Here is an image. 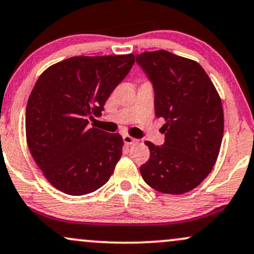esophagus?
<instances>
[{
	"mask_svg": "<svg viewBox=\"0 0 254 254\" xmlns=\"http://www.w3.org/2000/svg\"><path fill=\"white\" fill-rule=\"evenodd\" d=\"M138 141H139L138 139L133 138V136L128 135V134H125V135H124V142L126 145H134V144H136Z\"/></svg>",
	"mask_w": 254,
	"mask_h": 254,
	"instance_id": "esophagus-1",
	"label": "esophagus"
}]
</instances>
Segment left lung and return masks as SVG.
<instances>
[{"label":"left lung","instance_id":"obj_1","mask_svg":"<svg viewBox=\"0 0 254 254\" xmlns=\"http://www.w3.org/2000/svg\"><path fill=\"white\" fill-rule=\"evenodd\" d=\"M135 57L153 84L156 116L166 121L164 145L145 142L151 154L140 174L157 191L186 193L216 163L223 136L221 98L197 62L164 50Z\"/></svg>","mask_w":254,"mask_h":254}]
</instances>
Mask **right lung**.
Wrapping results in <instances>:
<instances>
[{"instance_id":"1","label":"right lung","mask_w":254,"mask_h":254,"mask_svg":"<svg viewBox=\"0 0 254 254\" xmlns=\"http://www.w3.org/2000/svg\"><path fill=\"white\" fill-rule=\"evenodd\" d=\"M135 56H78L47 67L26 107V140L33 159L59 191L82 196L109 181L122 156L119 133L89 127Z\"/></svg>"}]
</instances>
